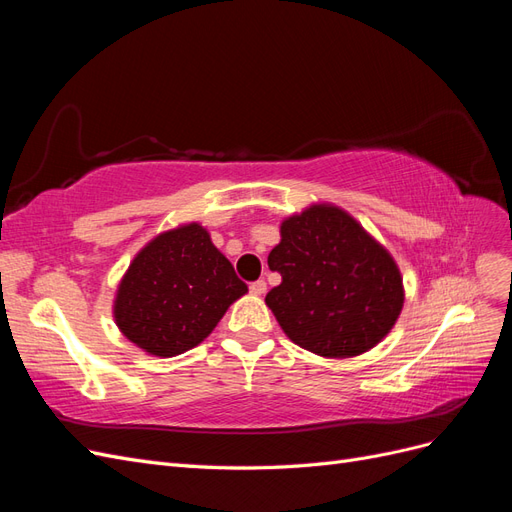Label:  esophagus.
I'll return each mask as SVG.
<instances>
[{"mask_svg":"<svg viewBox=\"0 0 512 512\" xmlns=\"http://www.w3.org/2000/svg\"><path fill=\"white\" fill-rule=\"evenodd\" d=\"M265 290H267L265 280H256V282L250 284V292H252V294H265Z\"/></svg>","mask_w":512,"mask_h":512,"instance_id":"esophagus-1","label":"esophagus"}]
</instances>
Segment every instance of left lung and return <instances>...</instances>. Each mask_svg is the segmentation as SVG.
Returning a JSON list of instances; mask_svg holds the SVG:
<instances>
[{
	"label": "left lung",
	"mask_w": 512,
	"mask_h": 512,
	"mask_svg": "<svg viewBox=\"0 0 512 512\" xmlns=\"http://www.w3.org/2000/svg\"><path fill=\"white\" fill-rule=\"evenodd\" d=\"M269 269L282 275L265 299L280 327L297 346L329 359L374 348L404 305L389 252L337 207L314 205L288 218Z\"/></svg>",
	"instance_id": "obj_1"
}]
</instances>
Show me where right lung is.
Here are the masks:
<instances>
[{
    "instance_id": "1",
    "label": "right lung",
    "mask_w": 512,
    "mask_h": 512,
    "mask_svg": "<svg viewBox=\"0 0 512 512\" xmlns=\"http://www.w3.org/2000/svg\"><path fill=\"white\" fill-rule=\"evenodd\" d=\"M245 292L209 232L188 224L164 232L134 258L117 292L115 320L138 348L175 356L203 342Z\"/></svg>"
}]
</instances>
